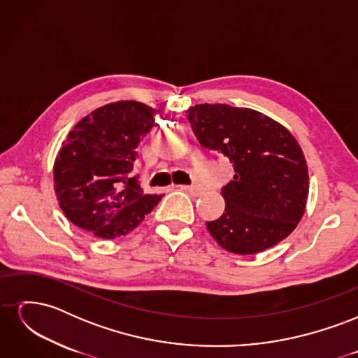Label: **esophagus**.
<instances>
[{"label":"esophagus","mask_w":358,"mask_h":358,"mask_svg":"<svg viewBox=\"0 0 358 358\" xmlns=\"http://www.w3.org/2000/svg\"><path fill=\"white\" fill-rule=\"evenodd\" d=\"M179 188L183 189V191L189 192L191 196H200V192H201V188H200V187H194V185H180Z\"/></svg>","instance_id":"obj_1"}]
</instances>
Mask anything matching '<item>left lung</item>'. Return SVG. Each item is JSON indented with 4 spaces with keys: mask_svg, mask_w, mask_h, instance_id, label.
Instances as JSON below:
<instances>
[{
    "mask_svg": "<svg viewBox=\"0 0 358 358\" xmlns=\"http://www.w3.org/2000/svg\"><path fill=\"white\" fill-rule=\"evenodd\" d=\"M188 121L203 148L230 159L234 176L222 188L225 210L206 222L229 252L252 255L292 233L305 213V155L285 127L263 113L229 104H196Z\"/></svg>",
    "mask_w": 358,
    "mask_h": 358,
    "instance_id": "1",
    "label": "left lung"
}]
</instances>
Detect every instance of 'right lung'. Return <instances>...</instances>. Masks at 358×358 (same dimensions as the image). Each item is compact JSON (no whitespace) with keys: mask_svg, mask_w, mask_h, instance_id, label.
I'll return each instance as SVG.
<instances>
[{"mask_svg":"<svg viewBox=\"0 0 358 358\" xmlns=\"http://www.w3.org/2000/svg\"><path fill=\"white\" fill-rule=\"evenodd\" d=\"M155 115L143 103L116 101L74 125L53 166L57 199L70 222L100 239H116L158 204L162 196L145 194L133 176L136 148Z\"/></svg>","mask_w":358,"mask_h":358,"instance_id":"1","label":"right lung"}]
</instances>
